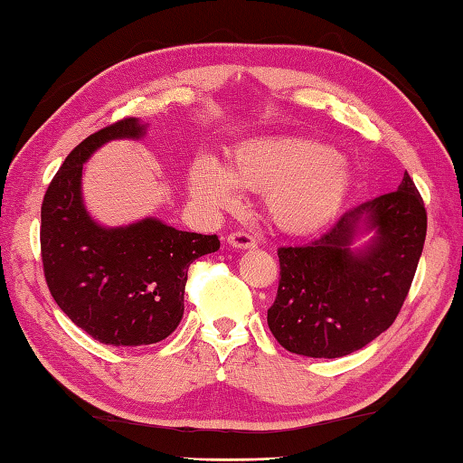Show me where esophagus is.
I'll use <instances>...</instances> for the list:
<instances>
[{
    "mask_svg": "<svg viewBox=\"0 0 463 463\" xmlns=\"http://www.w3.org/2000/svg\"><path fill=\"white\" fill-rule=\"evenodd\" d=\"M229 244L232 249H242V250H249L257 247V239L252 237V234L244 232V231H237V232H231L229 234Z\"/></svg>",
    "mask_w": 463,
    "mask_h": 463,
    "instance_id": "esophagus-1",
    "label": "esophagus"
}]
</instances>
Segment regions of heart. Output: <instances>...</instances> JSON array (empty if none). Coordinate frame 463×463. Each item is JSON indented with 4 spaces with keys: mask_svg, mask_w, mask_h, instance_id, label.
Returning a JSON list of instances; mask_svg holds the SVG:
<instances>
[{
    "mask_svg": "<svg viewBox=\"0 0 463 463\" xmlns=\"http://www.w3.org/2000/svg\"><path fill=\"white\" fill-rule=\"evenodd\" d=\"M352 181L348 161L312 137L252 139L229 155L226 166L203 155L189 169V191L201 204L229 209L237 186L264 191L270 221L288 232H310L334 219Z\"/></svg>",
    "mask_w": 463,
    "mask_h": 463,
    "instance_id": "obj_1",
    "label": "heart"
}]
</instances>
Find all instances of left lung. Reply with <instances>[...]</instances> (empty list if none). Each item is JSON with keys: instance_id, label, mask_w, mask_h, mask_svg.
Returning <instances> with one entry per match:
<instances>
[{"instance_id": "8db88e82", "label": "left lung", "mask_w": 463, "mask_h": 463, "mask_svg": "<svg viewBox=\"0 0 463 463\" xmlns=\"http://www.w3.org/2000/svg\"><path fill=\"white\" fill-rule=\"evenodd\" d=\"M428 216L410 175L398 191L344 213L302 247H280L277 300L269 328L282 348L310 358H340L392 326L414 280ZM371 239L362 248L353 242Z\"/></svg>"}]
</instances>
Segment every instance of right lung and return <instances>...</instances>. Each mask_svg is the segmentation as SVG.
<instances>
[{
	"label": "right lung",
	"instance_id": "obj_1",
	"mask_svg": "<svg viewBox=\"0 0 463 463\" xmlns=\"http://www.w3.org/2000/svg\"><path fill=\"white\" fill-rule=\"evenodd\" d=\"M146 125L117 121L81 141L49 183L42 204V260L57 307L90 336L109 346L165 340L184 312L191 262L216 252V234L176 231L146 216L103 226L87 213L83 163L115 139H141Z\"/></svg>",
	"mask_w": 463,
	"mask_h": 463
}]
</instances>
